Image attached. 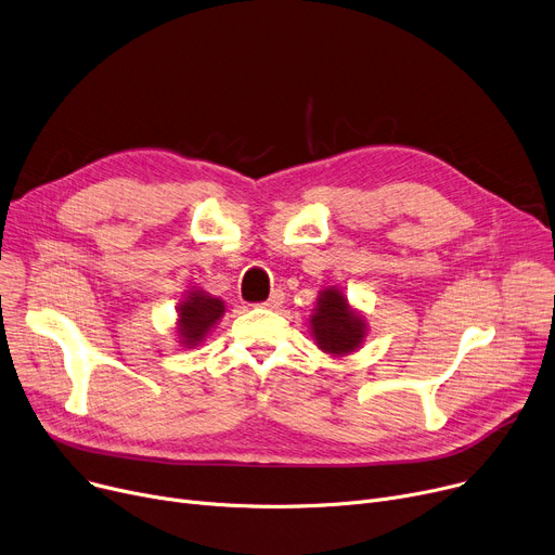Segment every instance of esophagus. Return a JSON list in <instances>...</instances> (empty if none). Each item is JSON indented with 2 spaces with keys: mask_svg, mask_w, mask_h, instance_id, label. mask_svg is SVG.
Returning <instances> with one entry per match:
<instances>
[{
  "mask_svg": "<svg viewBox=\"0 0 555 555\" xmlns=\"http://www.w3.org/2000/svg\"><path fill=\"white\" fill-rule=\"evenodd\" d=\"M283 299H285V294H283V289H272V294H270V299H268L266 304H261V308H266V310H276V308H281Z\"/></svg>",
  "mask_w": 555,
  "mask_h": 555,
  "instance_id": "obj_1",
  "label": "esophagus"
}]
</instances>
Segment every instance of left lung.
Listing matches in <instances>:
<instances>
[{
	"instance_id": "obj_1",
	"label": "left lung",
	"mask_w": 555,
	"mask_h": 555,
	"mask_svg": "<svg viewBox=\"0 0 555 555\" xmlns=\"http://www.w3.org/2000/svg\"><path fill=\"white\" fill-rule=\"evenodd\" d=\"M310 330L317 346L332 357H346L359 350L367 335L365 319L350 308L339 287H325L319 294Z\"/></svg>"
}]
</instances>
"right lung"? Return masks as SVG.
<instances>
[{"mask_svg":"<svg viewBox=\"0 0 555 555\" xmlns=\"http://www.w3.org/2000/svg\"><path fill=\"white\" fill-rule=\"evenodd\" d=\"M178 323L176 332L184 348H196L205 341L211 327L225 314L223 299L211 297L201 287H192L184 299L178 304Z\"/></svg>","mask_w":555,"mask_h":555,"instance_id":"add662e5","label":"right lung"}]
</instances>
